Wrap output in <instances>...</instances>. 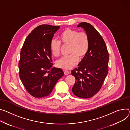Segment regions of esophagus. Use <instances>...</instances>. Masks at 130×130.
<instances>
[{
  "label": "esophagus",
  "instance_id": "1",
  "mask_svg": "<svg viewBox=\"0 0 130 130\" xmlns=\"http://www.w3.org/2000/svg\"><path fill=\"white\" fill-rule=\"evenodd\" d=\"M64 73L65 75H68L69 74V72H68V70H64Z\"/></svg>",
  "mask_w": 130,
  "mask_h": 130
}]
</instances>
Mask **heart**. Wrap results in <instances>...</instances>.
Returning a JSON list of instances; mask_svg holds the SVG:
<instances>
[{
    "label": "heart",
    "mask_w": 130,
    "mask_h": 130,
    "mask_svg": "<svg viewBox=\"0 0 130 130\" xmlns=\"http://www.w3.org/2000/svg\"><path fill=\"white\" fill-rule=\"evenodd\" d=\"M60 41L53 39L50 42V50L55 57L60 55L61 44L68 45L67 56L63 57L56 62L58 67L69 69L78 63V59L82 60L87 55L89 48V39L85 31L68 28L64 30L59 36Z\"/></svg>",
    "instance_id": "1"
}]
</instances>
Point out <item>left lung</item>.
<instances>
[{
  "mask_svg": "<svg viewBox=\"0 0 130 130\" xmlns=\"http://www.w3.org/2000/svg\"><path fill=\"white\" fill-rule=\"evenodd\" d=\"M84 28L89 39L86 56L72 70L76 82L72 88L75 95L82 99L93 97L100 90L108 72L109 54L100 34L91 24L81 22L78 25Z\"/></svg>",
  "mask_w": 130,
  "mask_h": 130,
  "instance_id": "obj_1",
  "label": "left lung"
}]
</instances>
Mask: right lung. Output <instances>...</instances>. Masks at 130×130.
<instances>
[{
  "label": "right lung",
  "instance_id": "obj_1",
  "mask_svg": "<svg viewBox=\"0 0 130 130\" xmlns=\"http://www.w3.org/2000/svg\"><path fill=\"white\" fill-rule=\"evenodd\" d=\"M59 28L46 24L37 26L28 35L22 48L19 76L26 91L35 98L49 95L64 75L62 69L52 68L50 42Z\"/></svg>",
  "mask_w": 130,
  "mask_h": 130
}]
</instances>
